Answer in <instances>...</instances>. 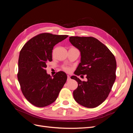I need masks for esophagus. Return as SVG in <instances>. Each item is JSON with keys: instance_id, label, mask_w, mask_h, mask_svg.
I'll return each instance as SVG.
<instances>
[{"instance_id": "1", "label": "esophagus", "mask_w": 133, "mask_h": 133, "mask_svg": "<svg viewBox=\"0 0 133 133\" xmlns=\"http://www.w3.org/2000/svg\"><path fill=\"white\" fill-rule=\"evenodd\" d=\"M67 76H68L67 80H68V81H69V80H70V76L69 75H67Z\"/></svg>"}]
</instances>
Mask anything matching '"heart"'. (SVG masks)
Instances as JSON below:
<instances>
[{
    "label": "heart",
    "instance_id": "obj_1",
    "mask_svg": "<svg viewBox=\"0 0 133 133\" xmlns=\"http://www.w3.org/2000/svg\"><path fill=\"white\" fill-rule=\"evenodd\" d=\"M63 69H64V70H65L66 71H69L70 70V68L67 67V66H64Z\"/></svg>",
    "mask_w": 133,
    "mask_h": 133
}]
</instances>
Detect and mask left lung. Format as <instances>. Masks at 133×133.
Instances as JSON below:
<instances>
[{
    "mask_svg": "<svg viewBox=\"0 0 133 133\" xmlns=\"http://www.w3.org/2000/svg\"><path fill=\"white\" fill-rule=\"evenodd\" d=\"M69 42L80 52V63L74 74L86 75L87 81L75 75L71 78L78 82L73 91L75 101L80 105L93 108L105 101L116 79V63L108 48L93 37H70Z\"/></svg>",
    "mask_w": 133,
    "mask_h": 133,
    "instance_id": "8db88e82",
    "label": "left lung"
}]
</instances>
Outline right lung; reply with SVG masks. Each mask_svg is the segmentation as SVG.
I'll return each mask as SVG.
<instances>
[{
	"mask_svg": "<svg viewBox=\"0 0 133 133\" xmlns=\"http://www.w3.org/2000/svg\"><path fill=\"white\" fill-rule=\"evenodd\" d=\"M68 35L42 33L32 38L20 52L18 79L24 96L33 105L44 107L54 102L66 83L67 75L59 71L52 78L46 63L52 61V50Z\"/></svg>",
	"mask_w": 133,
	"mask_h": 133,
	"instance_id": "obj_1",
	"label": "right lung"
}]
</instances>
